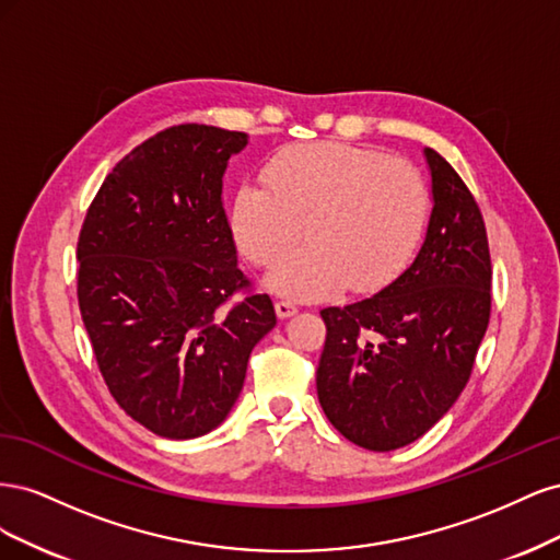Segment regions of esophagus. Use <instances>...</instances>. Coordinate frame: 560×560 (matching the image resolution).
<instances>
[{"mask_svg": "<svg viewBox=\"0 0 560 560\" xmlns=\"http://www.w3.org/2000/svg\"><path fill=\"white\" fill-rule=\"evenodd\" d=\"M276 313H278L280 319L292 317V315H296V303H292V301H276Z\"/></svg>", "mask_w": 560, "mask_h": 560, "instance_id": "1", "label": "esophagus"}]
</instances>
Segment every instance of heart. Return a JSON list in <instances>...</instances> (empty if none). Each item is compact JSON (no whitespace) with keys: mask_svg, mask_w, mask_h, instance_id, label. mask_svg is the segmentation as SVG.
Instances as JSON below:
<instances>
[{"mask_svg":"<svg viewBox=\"0 0 560 560\" xmlns=\"http://www.w3.org/2000/svg\"><path fill=\"white\" fill-rule=\"evenodd\" d=\"M264 179L235 191L229 222L257 266H273L307 224L312 245L268 276L280 296L322 299L346 284L374 294L399 278L425 233V182L411 163L374 149L296 144L270 159Z\"/></svg>","mask_w":560,"mask_h":560,"instance_id":"1","label":"heart"}]
</instances>
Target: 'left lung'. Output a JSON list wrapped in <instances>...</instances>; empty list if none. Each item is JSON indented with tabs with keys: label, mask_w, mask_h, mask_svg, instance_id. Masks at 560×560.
Returning a JSON list of instances; mask_svg holds the SVG:
<instances>
[{
	"label": "left lung",
	"mask_w": 560,
	"mask_h": 560,
	"mask_svg": "<svg viewBox=\"0 0 560 560\" xmlns=\"http://www.w3.org/2000/svg\"><path fill=\"white\" fill-rule=\"evenodd\" d=\"M432 212L413 264L374 296L325 308L317 399L366 451H395L442 420L465 389L490 317L483 217L451 163L425 147Z\"/></svg>",
	"instance_id": "1"
}]
</instances>
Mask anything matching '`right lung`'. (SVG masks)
Returning a JSON list of instances; mask_svg holds the SVG:
<instances>
[{
    "label": "right lung",
    "instance_id": "1",
    "mask_svg": "<svg viewBox=\"0 0 560 560\" xmlns=\"http://www.w3.org/2000/svg\"><path fill=\"white\" fill-rule=\"evenodd\" d=\"M247 135L167 128L116 163L79 233V308L118 406L165 439L222 425L249 352L276 327L268 294H245L224 212L229 159Z\"/></svg>",
    "mask_w": 560,
    "mask_h": 560
}]
</instances>
